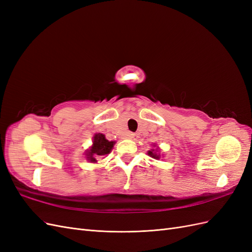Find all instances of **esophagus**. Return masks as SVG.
I'll use <instances>...</instances> for the list:
<instances>
[{
	"instance_id": "1",
	"label": "esophagus",
	"mask_w": 252,
	"mask_h": 252,
	"mask_svg": "<svg viewBox=\"0 0 252 252\" xmlns=\"http://www.w3.org/2000/svg\"><path fill=\"white\" fill-rule=\"evenodd\" d=\"M127 135L129 139H132V140H136V138H138V135H136L135 133H132V132H129Z\"/></svg>"
}]
</instances>
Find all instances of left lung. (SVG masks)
<instances>
[{
  "label": "left lung",
  "instance_id": "obj_1",
  "mask_svg": "<svg viewBox=\"0 0 252 252\" xmlns=\"http://www.w3.org/2000/svg\"><path fill=\"white\" fill-rule=\"evenodd\" d=\"M148 155L150 156V157H152L154 158H159V157H158V155H157L156 152H154V150H149V152H148Z\"/></svg>",
  "mask_w": 252,
  "mask_h": 252
}]
</instances>
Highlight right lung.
<instances>
[{
    "label": "right lung",
    "mask_w": 252,
    "mask_h": 252,
    "mask_svg": "<svg viewBox=\"0 0 252 252\" xmlns=\"http://www.w3.org/2000/svg\"><path fill=\"white\" fill-rule=\"evenodd\" d=\"M114 145V142H109L106 140L105 135L102 133H96L94 136V145L90 150L87 152V158L90 162L95 163L96 158H101L106 155H108L111 151L112 147Z\"/></svg>",
    "instance_id": "obj_1"
}]
</instances>
